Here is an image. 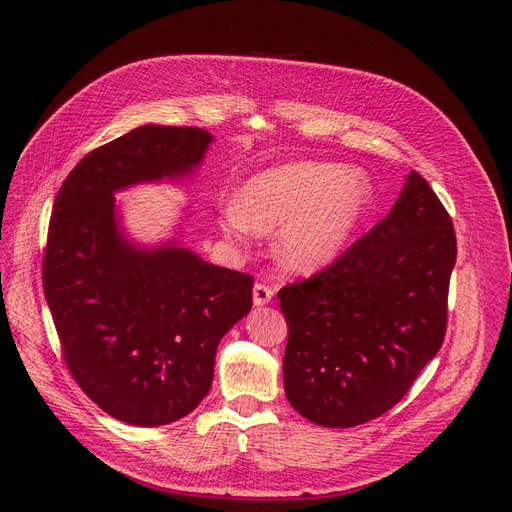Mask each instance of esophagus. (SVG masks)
<instances>
[{
  "label": "esophagus",
  "mask_w": 512,
  "mask_h": 512,
  "mask_svg": "<svg viewBox=\"0 0 512 512\" xmlns=\"http://www.w3.org/2000/svg\"><path fill=\"white\" fill-rule=\"evenodd\" d=\"M275 290L267 286L265 282H256L254 284V305H267L273 299Z\"/></svg>",
  "instance_id": "obj_1"
}]
</instances>
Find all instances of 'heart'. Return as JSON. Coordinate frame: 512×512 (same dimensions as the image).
I'll return each mask as SVG.
<instances>
[{
  "mask_svg": "<svg viewBox=\"0 0 512 512\" xmlns=\"http://www.w3.org/2000/svg\"><path fill=\"white\" fill-rule=\"evenodd\" d=\"M374 188L363 170L327 162H290L252 177L239 203L222 209L228 237L277 232L275 252L290 271L327 267L346 250L369 211Z\"/></svg>",
  "mask_w": 512,
  "mask_h": 512,
  "instance_id": "obj_1",
  "label": "heart"
}]
</instances>
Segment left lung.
Listing matches in <instances>:
<instances>
[{
    "label": "left lung",
    "mask_w": 512,
    "mask_h": 512,
    "mask_svg": "<svg viewBox=\"0 0 512 512\" xmlns=\"http://www.w3.org/2000/svg\"><path fill=\"white\" fill-rule=\"evenodd\" d=\"M455 260L451 215L412 170L382 222L327 269L277 292L290 329V406L322 427L391 410L444 342Z\"/></svg>",
    "instance_id": "obj_1"
}]
</instances>
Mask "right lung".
Masks as SVG:
<instances>
[{
	"mask_svg": "<svg viewBox=\"0 0 512 512\" xmlns=\"http://www.w3.org/2000/svg\"><path fill=\"white\" fill-rule=\"evenodd\" d=\"M213 136L141 126L72 168L57 192L42 286L76 384L117 421L160 427L211 389L220 339L252 309L254 277L177 245L141 250L119 230L113 194L188 175Z\"/></svg>",
	"mask_w": 512,
	"mask_h": 512,
	"instance_id": "right-lung-1",
	"label": "right lung"
}]
</instances>
